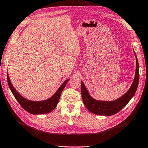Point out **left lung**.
Returning <instances> with one entry per match:
<instances>
[{"mask_svg": "<svg viewBox=\"0 0 148 148\" xmlns=\"http://www.w3.org/2000/svg\"><path fill=\"white\" fill-rule=\"evenodd\" d=\"M134 54L136 59V69L134 81H133L129 90L123 95L119 97V99L114 101H111L96 100L89 95L84 83L81 81V89L83 101L85 106L86 107V108L90 112L96 115H108V116L116 114L117 113H118L119 111L121 110L128 103V102L131 100L132 98L134 97L136 92L137 88H138L139 79H140L139 63L135 52Z\"/></svg>", "mask_w": 148, "mask_h": 148, "instance_id": "obj_1", "label": "left lung"}]
</instances>
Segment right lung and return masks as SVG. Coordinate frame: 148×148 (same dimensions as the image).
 <instances>
[{
	"mask_svg": "<svg viewBox=\"0 0 148 148\" xmlns=\"http://www.w3.org/2000/svg\"><path fill=\"white\" fill-rule=\"evenodd\" d=\"M7 81L10 91H11L12 93L13 94L14 97H15L17 101L22 106V108L25 110H26L27 112L31 113V114L39 115L51 112V111H52L56 108L59 101L60 96H61L62 91H63V89L65 88L66 84L69 81V79H67V80L62 83V85L59 87V88L57 89V91L55 92V93L52 97L49 98L48 99L44 101H38L27 99L25 97H23V96H21L18 93V92H17L16 90L12 86L8 74Z\"/></svg>",
	"mask_w": 148,
	"mask_h": 148,
	"instance_id": "obj_1",
	"label": "right lung"
}]
</instances>
